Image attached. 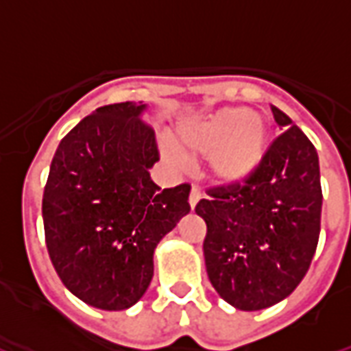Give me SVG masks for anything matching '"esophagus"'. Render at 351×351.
<instances>
[{
  "instance_id": "obj_1",
  "label": "esophagus",
  "mask_w": 351,
  "mask_h": 351,
  "mask_svg": "<svg viewBox=\"0 0 351 351\" xmlns=\"http://www.w3.org/2000/svg\"><path fill=\"white\" fill-rule=\"evenodd\" d=\"M201 199V193H199V190H197V188H195V186H193L192 188V192H190V197H188V201H190V207H195V205H197V201Z\"/></svg>"
}]
</instances>
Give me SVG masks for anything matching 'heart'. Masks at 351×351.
Masks as SVG:
<instances>
[{"label": "heart", "mask_w": 351, "mask_h": 351, "mask_svg": "<svg viewBox=\"0 0 351 351\" xmlns=\"http://www.w3.org/2000/svg\"><path fill=\"white\" fill-rule=\"evenodd\" d=\"M268 138V125L261 116L247 108H222L205 119L180 125L175 146L188 159L210 158L218 180L241 182L262 163Z\"/></svg>", "instance_id": "b5f03b06"}]
</instances>
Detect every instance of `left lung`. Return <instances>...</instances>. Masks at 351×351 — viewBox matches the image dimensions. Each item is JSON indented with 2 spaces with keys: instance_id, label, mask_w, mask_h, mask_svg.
<instances>
[{
  "instance_id": "left-lung-1",
  "label": "left lung",
  "mask_w": 351,
  "mask_h": 351,
  "mask_svg": "<svg viewBox=\"0 0 351 351\" xmlns=\"http://www.w3.org/2000/svg\"><path fill=\"white\" fill-rule=\"evenodd\" d=\"M285 131L258 169L241 182L213 186L195 213L210 283L237 310H264L295 291L312 264L321 230L319 158L306 134L279 108Z\"/></svg>"
}]
</instances>
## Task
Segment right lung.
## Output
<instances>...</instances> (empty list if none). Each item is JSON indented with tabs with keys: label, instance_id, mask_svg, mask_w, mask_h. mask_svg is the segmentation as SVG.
Wrapping results in <instances>:
<instances>
[{
	"label": "right lung",
	"instance_id": "right-lung-1",
	"mask_svg": "<svg viewBox=\"0 0 351 351\" xmlns=\"http://www.w3.org/2000/svg\"><path fill=\"white\" fill-rule=\"evenodd\" d=\"M146 104L119 102L83 117L60 141L43 190L49 256L66 289L100 310L138 302L154 276V251L190 213V184L161 190Z\"/></svg>",
	"mask_w": 351,
	"mask_h": 351
}]
</instances>
